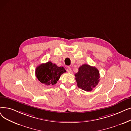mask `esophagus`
Returning a JSON list of instances; mask_svg holds the SVG:
<instances>
[{"label":"esophagus","mask_w":131,"mask_h":131,"mask_svg":"<svg viewBox=\"0 0 131 131\" xmlns=\"http://www.w3.org/2000/svg\"><path fill=\"white\" fill-rule=\"evenodd\" d=\"M66 71L68 73H72V70H71V68L70 67H67V69H66Z\"/></svg>","instance_id":"esophagus-1"}]
</instances>
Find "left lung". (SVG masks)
I'll use <instances>...</instances> for the list:
<instances>
[{
	"mask_svg": "<svg viewBox=\"0 0 131 131\" xmlns=\"http://www.w3.org/2000/svg\"><path fill=\"white\" fill-rule=\"evenodd\" d=\"M75 77L79 88L85 91H91L99 83L100 74L97 68L83 64L79 67Z\"/></svg>",
	"mask_w": 131,
	"mask_h": 131,
	"instance_id": "8db88e82",
	"label": "left lung"
}]
</instances>
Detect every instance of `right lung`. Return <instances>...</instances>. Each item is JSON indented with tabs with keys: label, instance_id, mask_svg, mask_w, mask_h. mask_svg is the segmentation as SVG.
I'll return each mask as SVG.
<instances>
[{
	"label": "right lung",
	"instance_id": "obj_1",
	"mask_svg": "<svg viewBox=\"0 0 131 131\" xmlns=\"http://www.w3.org/2000/svg\"><path fill=\"white\" fill-rule=\"evenodd\" d=\"M66 72L63 67H58L51 61L39 65L36 70L38 80L46 85H54L57 83L61 75Z\"/></svg>",
	"mask_w": 131,
	"mask_h": 131
}]
</instances>
